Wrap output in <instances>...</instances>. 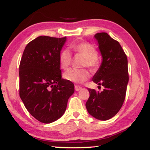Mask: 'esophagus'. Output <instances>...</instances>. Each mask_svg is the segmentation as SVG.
<instances>
[{
  "instance_id": "1",
  "label": "esophagus",
  "mask_w": 150,
  "mask_h": 150,
  "mask_svg": "<svg viewBox=\"0 0 150 150\" xmlns=\"http://www.w3.org/2000/svg\"><path fill=\"white\" fill-rule=\"evenodd\" d=\"M75 89L76 91H80L81 89V87L80 86H78V85H75Z\"/></svg>"
}]
</instances>
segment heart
Returning <instances> with one entry per match:
<instances>
[{
  "mask_svg": "<svg viewBox=\"0 0 150 150\" xmlns=\"http://www.w3.org/2000/svg\"><path fill=\"white\" fill-rule=\"evenodd\" d=\"M74 52L85 57L84 66L96 70L99 67L100 61L98 57V50L94 45L86 42L75 43L71 45ZM72 62L71 53L68 49L61 50L59 54V62L62 69L66 70L69 67ZM64 79L73 83L81 84L90 77V73L86 69H71L64 74Z\"/></svg>",
  "mask_w": 150,
  "mask_h": 150,
  "instance_id": "1",
  "label": "heart"
}]
</instances>
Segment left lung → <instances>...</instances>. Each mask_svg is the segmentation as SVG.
<instances>
[{
	"mask_svg": "<svg viewBox=\"0 0 150 150\" xmlns=\"http://www.w3.org/2000/svg\"><path fill=\"white\" fill-rule=\"evenodd\" d=\"M102 57L99 69L92 80L104 86L102 92L88 88L86 103L89 114L100 120H107L120 111L126 96L129 81L127 58L118 41L106 33L96 34Z\"/></svg>",
	"mask_w": 150,
	"mask_h": 150,
	"instance_id": "left-lung-1",
	"label": "left lung"
}]
</instances>
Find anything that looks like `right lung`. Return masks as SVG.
Segmentation results:
<instances>
[{
  "label": "right lung",
  "instance_id": "right-lung-1",
  "mask_svg": "<svg viewBox=\"0 0 150 150\" xmlns=\"http://www.w3.org/2000/svg\"><path fill=\"white\" fill-rule=\"evenodd\" d=\"M66 37L40 36L26 45L19 66V95L29 113L39 122L51 123L65 112L75 91L62 78L59 54Z\"/></svg>",
  "mask_w": 150,
  "mask_h": 150
}]
</instances>
